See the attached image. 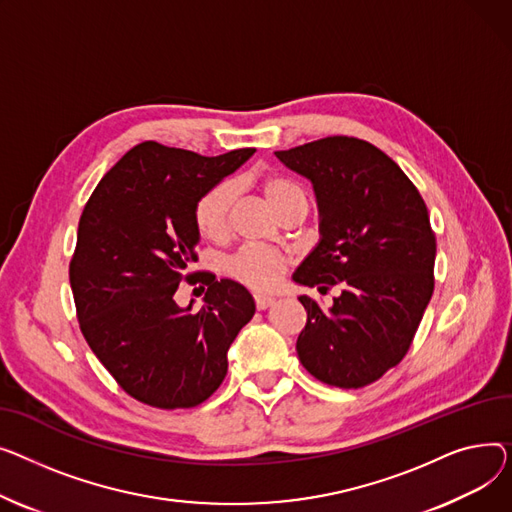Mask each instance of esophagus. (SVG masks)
<instances>
[{"label":"esophagus","instance_id":"1","mask_svg":"<svg viewBox=\"0 0 512 512\" xmlns=\"http://www.w3.org/2000/svg\"><path fill=\"white\" fill-rule=\"evenodd\" d=\"M254 302L258 310H266L275 304V297H268V295H254Z\"/></svg>","mask_w":512,"mask_h":512}]
</instances>
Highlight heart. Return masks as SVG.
I'll return each mask as SVG.
<instances>
[{"label": "heart", "instance_id": "1", "mask_svg": "<svg viewBox=\"0 0 512 512\" xmlns=\"http://www.w3.org/2000/svg\"><path fill=\"white\" fill-rule=\"evenodd\" d=\"M260 190L266 202L275 208L283 219L293 210L308 208V196L304 188L285 175H264ZM235 186L231 182H217L208 186L194 202L192 219L196 231L210 242H221L227 237L231 225V208L235 202ZM287 258L266 246L239 248L227 262V270L233 279L256 291L275 289L287 270Z\"/></svg>", "mask_w": 512, "mask_h": 512}]
</instances>
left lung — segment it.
<instances>
[{
  "instance_id": "8db88e82",
  "label": "left lung",
  "mask_w": 512,
  "mask_h": 512,
  "mask_svg": "<svg viewBox=\"0 0 512 512\" xmlns=\"http://www.w3.org/2000/svg\"><path fill=\"white\" fill-rule=\"evenodd\" d=\"M312 179L322 239L293 279L333 306L302 295V366L320 382L362 388L407 355L434 293L436 235L428 206L401 167L374 144L326 136L275 153Z\"/></svg>"
}]
</instances>
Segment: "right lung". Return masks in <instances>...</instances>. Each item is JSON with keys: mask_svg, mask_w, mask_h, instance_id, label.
<instances>
[{"mask_svg": "<svg viewBox=\"0 0 512 512\" xmlns=\"http://www.w3.org/2000/svg\"><path fill=\"white\" fill-rule=\"evenodd\" d=\"M254 148L219 157L146 140L99 182L78 223L70 285L82 335L126 393L157 409L204 403L227 374V349L254 316V299L198 262L196 198ZM182 280L207 285L192 313L172 299Z\"/></svg>", "mask_w": 512, "mask_h": 512, "instance_id": "obj_1", "label": "right lung"}]
</instances>
